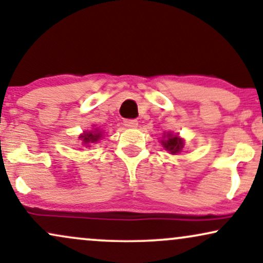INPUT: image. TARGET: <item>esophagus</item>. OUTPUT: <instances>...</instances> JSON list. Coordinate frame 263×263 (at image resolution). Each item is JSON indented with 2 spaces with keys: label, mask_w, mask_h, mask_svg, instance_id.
Instances as JSON below:
<instances>
[{
  "label": "esophagus",
  "mask_w": 263,
  "mask_h": 263,
  "mask_svg": "<svg viewBox=\"0 0 263 263\" xmlns=\"http://www.w3.org/2000/svg\"><path fill=\"white\" fill-rule=\"evenodd\" d=\"M123 125H125L126 127L135 128V127H137L138 122H137V120H125V121H123Z\"/></svg>",
  "instance_id": "obj_1"
}]
</instances>
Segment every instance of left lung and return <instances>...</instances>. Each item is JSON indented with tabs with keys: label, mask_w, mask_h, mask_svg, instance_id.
Masks as SVG:
<instances>
[{
	"label": "left lung",
	"mask_w": 263,
	"mask_h": 263,
	"mask_svg": "<svg viewBox=\"0 0 263 263\" xmlns=\"http://www.w3.org/2000/svg\"><path fill=\"white\" fill-rule=\"evenodd\" d=\"M166 137H167L166 141L162 142L164 148H166L167 151H170V153H172V154L179 153V152L181 151V148L183 145L181 138L176 137V136H173V135H167Z\"/></svg>",
	"instance_id": "obj_1"
}]
</instances>
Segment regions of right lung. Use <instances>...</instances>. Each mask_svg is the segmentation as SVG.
<instances>
[{
    "instance_id": "add662e5",
    "label": "right lung",
    "mask_w": 263,
    "mask_h": 263,
    "mask_svg": "<svg viewBox=\"0 0 263 263\" xmlns=\"http://www.w3.org/2000/svg\"><path fill=\"white\" fill-rule=\"evenodd\" d=\"M101 137V132L98 131H90V132H85L83 136H81L80 138H82V141H83V143L85 144H89V143H96V142L99 140Z\"/></svg>"
}]
</instances>
